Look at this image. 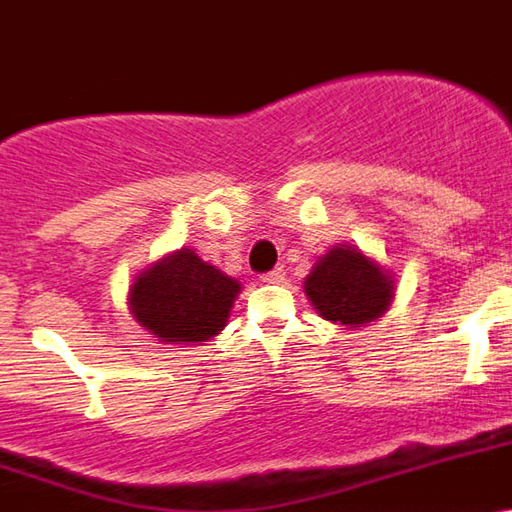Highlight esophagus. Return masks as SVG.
I'll return each mask as SVG.
<instances>
[{"mask_svg":"<svg viewBox=\"0 0 512 512\" xmlns=\"http://www.w3.org/2000/svg\"><path fill=\"white\" fill-rule=\"evenodd\" d=\"M283 276H286V271H283V266H276V268H273V271L263 273L261 281H263V283H278V281H283Z\"/></svg>","mask_w":512,"mask_h":512,"instance_id":"esophagus-1","label":"esophagus"}]
</instances>
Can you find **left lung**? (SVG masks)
I'll list each match as a JSON object with an SVG mask.
<instances>
[{"instance_id":"left-lung-1","label":"left lung","mask_w":512,"mask_h":512,"mask_svg":"<svg viewBox=\"0 0 512 512\" xmlns=\"http://www.w3.org/2000/svg\"><path fill=\"white\" fill-rule=\"evenodd\" d=\"M303 293L326 321L361 328L388 311L396 281L388 268L378 266L358 246L338 244L313 263Z\"/></svg>"}]
</instances>
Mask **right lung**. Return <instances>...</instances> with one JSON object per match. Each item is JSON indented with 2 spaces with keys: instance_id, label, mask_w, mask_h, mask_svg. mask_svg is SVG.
<instances>
[{
  "instance_id": "1",
  "label": "right lung",
  "mask_w": 512,
  "mask_h": 512,
  "mask_svg": "<svg viewBox=\"0 0 512 512\" xmlns=\"http://www.w3.org/2000/svg\"><path fill=\"white\" fill-rule=\"evenodd\" d=\"M241 283L179 249L146 266L129 288V311L161 343H196L224 331Z\"/></svg>"
}]
</instances>
